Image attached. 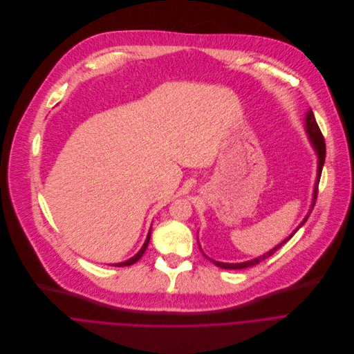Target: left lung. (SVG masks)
Instances as JSON below:
<instances>
[{"mask_svg":"<svg viewBox=\"0 0 354 354\" xmlns=\"http://www.w3.org/2000/svg\"><path fill=\"white\" fill-rule=\"evenodd\" d=\"M306 129H307V133L310 135V139H311V144H313V147H314V149H315V152H317V155H318V174H317V181H315V189H314V202H313V205H311V209L314 207V205H315V201H317V195H318V184H319V178H321V173H322V166H324V163H325V155H326V148H325V139H324V136H322V132H321V129H319V127H318V124H317V121H315V117H314V113H313V110H310L308 113H307V117H306ZM311 209H310V214H311ZM310 214L304 218V221L300 223V226L283 241V243H280L277 247H274L273 250H270L269 252H266V254H263V255H261V257H258V258H255V259H251V261H247V262H241V263H223V262H218V261H214V259H210V258H207L205 254V257L209 259V261H212L214 262L216 266H219V268H223V269H243V268H248V266H254V265H257V263H259V262H262V261H265L266 258H269L270 255H273L281 245H283L286 241H289L293 236H295V233L307 222V219H308V216H310Z\"/></svg>","mask_w":354,"mask_h":354,"instance_id":"obj_1","label":"left lung"}]
</instances>
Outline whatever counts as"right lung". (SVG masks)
I'll return each instance as SVG.
<instances>
[{"instance_id": "obj_1", "label": "right lung", "mask_w": 354, "mask_h": 354, "mask_svg": "<svg viewBox=\"0 0 354 354\" xmlns=\"http://www.w3.org/2000/svg\"><path fill=\"white\" fill-rule=\"evenodd\" d=\"M149 240H151V230H149V233H148V237H147V240H145V243H144V245H142V248L139 250V252L136 254V255H133L132 258H129L128 261H125V262H120V263H115L114 266H129V265H132V263H135L139 258H142V255H144V252L147 251V247H148V244H149Z\"/></svg>"}]
</instances>
